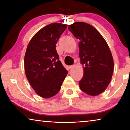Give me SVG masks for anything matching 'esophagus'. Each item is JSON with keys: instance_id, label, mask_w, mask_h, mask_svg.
Segmentation results:
<instances>
[{"instance_id": "esophagus-1", "label": "esophagus", "mask_w": 130, "mask_h": 130, "mask_svg": "<svg viewBox=\"0 0 130 130\" xmlns=\"http://www.w3.org/2000/svg\"><path fill=\"white\" fill-rule=\"evenodd\" d=\"M74 65L70 66H69V68H70V69H73V67H74Z\"/></svg>"}]
</instances>
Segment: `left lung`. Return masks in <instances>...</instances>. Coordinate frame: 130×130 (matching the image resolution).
Returning a JSON list of instances; mask_svg holds the SVG:
<instances>
[{"label":"left lung","mask_w":130,"mask_h":130,"mask_svg":"<svg viewBox=\"0 0 130 130\" xmlns=\"http://www.w3.org/2000/svg\"><path fill=\"white\" fill-rule=\"evenodd\" d=\"M68 29L79 39V57L83 67L79 86L83 92L97 96L104 92L111 80L113 60L106 41L98 30L85 22L67 25Z\"/></svg>","instance_id":"1"}]
</instances>
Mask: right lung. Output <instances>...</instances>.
I'll return each mask as SVG.
<instances>
[{
	"instance_id": "1",
	"label": "right lung",
	"mask_w": 130,
	"mask_h": 130,
	"mask_svg": "<svg viewBox=\"0 0 130 130\" xmlns=\"http://www.w3.org/2000/svg\"><path fill=\"white\" fill-rule=\"evenodd\" d=\"M67 25L44 26L34 35L24 57L26 77L37 94L50 98L58 93L68 72L59 60L56 45Z\"/></svg>"
}]
</instances>
